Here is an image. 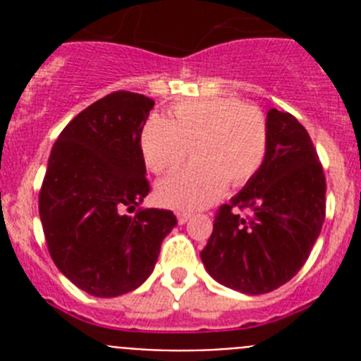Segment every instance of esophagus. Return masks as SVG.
<instances>
[{
    "label": "esophagus",
    "instance_id": "34e87169",
    "mask_svg": "<svg viewBox=\"0 0 361 361\" xmlns=\"http://www.w3.org/2000/svg\"><path fill=\"white\" fill-rule=\"evenodd\" d=\"M191 219L190 213H177V220H178V224H186L188 220Z\"/></svg>",
    "mask_w": 361,
    "mask_h": 361
}]
</instances>
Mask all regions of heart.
<instances>
[{
  "label": "heart",
  "mask_w": 361,
  "mask_h": 361,
  "mask_svg": "<svg viewBox=\"0 0 361 361\" xmlns=\"http://www.w3.org/2000/svg\"><path fill=\"white\" fill-rule=\"evenodd\" d=\"M193 148L197 164L173 171L157 184L159 202L195 212L228 188L250 183L269 149V124L262 110L235 97H200L175 104L170 119L152 116L142 126L141 153L153 173H164Z\"/></svg>",
  "instance_id": "obj_1"
}]
</instances>
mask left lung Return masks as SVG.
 I'll return each mask as SVG.
<instances>
[{
  "mask_svg": "<svg viewBox=\"0 0 361 361\" xmlns=\"http://www.w3.org/2000/svg\"><path fill=\"white\" fill-rule=\"evenodd\" d=\"M264 166L220 206L204 267L245 295L275 291L304 266L325 219V175L307 130L288 111H267ZM248 215L238 213L240 209Z\"/></svg>",
  "mask_w": 361,
  "mask_h": 361,
  "instance_id": "1",
  "label": "left lung"
}]
</instances>
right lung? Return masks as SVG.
Instances as JSON below:
<instances>
[{
    "mask_svg": "<svg viewBox=\"0 0 361 361\" xmlns=\"http://www.w3.org/2000/svg\"><path fill=\"white\" fill-rule=\"evenodd\" d=\"M153 104L142 94H108L73 117L50 152L39 191L49 253L70 282L99 298L139 288L177 226L170 209H136L149 193L141 132Z\"/></svg>",
    "mask_w": 361,
    "mask_h": 361,
    "instance_id": "obj_1",
    "label": "right lung"
}]
</instances>
